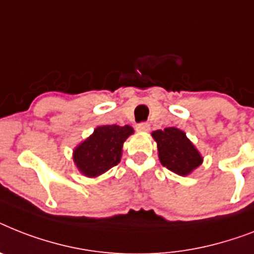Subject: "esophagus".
<instances>
[{
	"mask_svg": "<svg viewBox=\"0 0 254 254\" xmlns=\"http://www.w3.org/2000/svg\"><path fill=\"white\" fill-rule=\"evenodd\" d=\"M135 129H137L138 131H141V133H146V131L150 130V125H148L147 123H141L138 124L137 127H135Z\"/></svg>",
	"mask_w": 254,
	"mask_h": 254,
	"instance_id": "esophagus-1",
	"label": "esophagus"
}]
</instances>
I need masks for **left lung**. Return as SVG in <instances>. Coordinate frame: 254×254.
<instances>
[{
  "label": "left lung",
  "instance_id": "8db88e82",
  "mask_svg": "<svg viewBox=\"0 0 254 254\" xmlns=\"http://www.w3.org/2000/svg\"><path fill=\"white\" fill-rule=\"evenodd\" d=\"M158 145V156L162 166L179 176H188L203 162L201 152L187 133L177 127H166L164 130L151 133Z\"/></svg>",
  "mask_w": 254,
  "mask_h": 254
}]
</instances>
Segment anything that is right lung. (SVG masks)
Instances as JSON below:
<instances>
[{
	"instance_id": "obj_1",
	"label": "right lung",
	"mask_w": 254,
	"mask_h": 254,
	"mask_svg": "<svg viewBox=\"0 0 254 254\" xmlns=\"http://www.w3.org/2000/svg\"><path fill=\"white\" fill-rule=\"evenodd\" d=\"M134 133L130 125H102L73 150V162L86 177L100 176L117 166L123 156L124 142Z\"/></svg>"
}]
</instances>
